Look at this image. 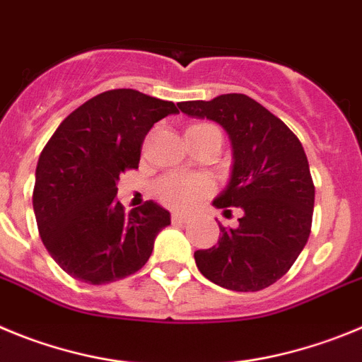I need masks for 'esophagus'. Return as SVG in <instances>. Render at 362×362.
Returning a JSON list of instances; mask_svg holds the SVG:
<instances>
[{
    "mask_svg": "<svg viewBox=\"0 0 362 362\" xmlns=\"http://www.w3.org/2000/svg\"><path fill=\"white\" fill-rule=\"evenodd\" d=\"M189 220H191V216H187V214H180V213L171 214V221H173V223H187Z\"/></svg>",
    "mask_w": 362,
    "mask_h": 362,
    "instance_id": "34e87169",
    "label": "esophagus"
}]
</instances>
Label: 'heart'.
<instances>
[{"label":"heart","instance_id":"heart-1","mask_svg":"<svg viewBox=\"0 0 362 362\" xmlns=\"http://www.w3.org/2000/svg\"><path fill=\"white\" fill-rule=\"evenodd\" d=\"M207 132H220L216 126L209 122H194L187 128L185 136L204 135ZM157 198L171 209L184 211L193 207L198 200L205 198L211 193V182L202 177H180V175H168L160 178L155 187Z\"/></svg>","mask_w":362,"mask_h":362}]
</instances>
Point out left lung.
<instances>
[{
    "label": "left lung",
    "instance_id": "obj_1",
    "mask_svg": "<svg viewBox=\"0 0 362 362\" xmlns=\"http://www.w3.org/2000/svg\"><path fill=\"white\" fill-rule=\"evenodd\" d=\"M185 115L216 120L230 136L234 169L218 209H242L238 227L194 252L209 281L236 292L267 288L291 270L312 229L315 187L301 142L281 119L243 93L187 100Z\"/></svg>",
    "mask_w": 362,
    "mask_h": 362
}]
</instances>
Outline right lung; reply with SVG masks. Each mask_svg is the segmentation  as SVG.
I'll list each match as a JSON object with an SVG mask.
<instances>
[{"label":"right lung","instance_id":"add662e5","mask_svg":"<svg viewBox=\"0 0 362 362\" xmlns=\"http://www.w3.org/2000/svg\"><path fill=\"white\" fill-rule=\"evenodd\" d=\"M178 113L171 100L119 88L92 97L55 129L39 155L32 193L39 236L71 278L104 285L135 274L169 213L148 200L124 213L117 182L139 168L155 122Z\"/></svg>","mask_w":362,"mask_h":362}]
</instances>
